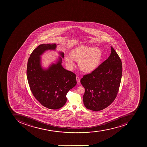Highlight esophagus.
Returning a JSON list of instances; mask_svg holds the SVG:
<instances>
[{"label": "esophagus", "instance_id": "34e87169", "mask_svg": "<svg viewBox=\"0 0 147 147\" xmlns=\"http://www.w3.org/2000/svg\"><path fill=\"white\" fill-rule=\"evenodd\" d=\"M76 80L77 82V84L80 83V77H76Z\"/></svg>", "mask_w": 147, "mask_h": 147}]
</instances>
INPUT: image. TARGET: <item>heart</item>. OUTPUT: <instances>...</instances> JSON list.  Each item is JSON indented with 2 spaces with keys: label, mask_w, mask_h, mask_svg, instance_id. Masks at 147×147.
Listing matches in <instances>:
<instances>
[{
  "label": "heart",
  "mask_w": 147,
  "mask_h": 147,
  "mask_svg": "<svg viewBox=\"0 0 147 147\" xmlns=\"http://www.w3.org/2000/svg\"><path fill=\"white\" fill-rule=\"evenodd\" d=\"M102 60L101 50L97 48L81 45L71 52V56L65 57V61L69 67L75 65V61H79L80 69L86 73H90L98 67Z\"/></svg>",
  "instance_id": "b5f03b06"
}]
</instances>
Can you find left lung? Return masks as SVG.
I'll list each match as a JSON object with an SVG mask.
<instances>
[{
  "instance_id": "1",
  "label": "left lung",
  "mask_w": 147,
  "mask_h": 147,
  "mask_svg": "<svg viewBox=\"0 0 147 147\" xmlns=\"http://www.w3.org/2000/svg\"><path fill=\"white\" fill-rule=\"evenodd\" d=\"M109 58L80 80L85 89L83 102L86 109L93 111L104 109L117 96L122 74V64L119 56L111 46Z\"/></svg>"
}]
</instances>
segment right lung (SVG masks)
Returning a JSON list of instances; mask_svg holds the SVG:
<instances>
[{
	"label": "right lung",
	"mask_w": 147,
	"mask_h": 147,
	"mask_svg": "<svg viewBox=\"0 0 147 147\" xmlns=\"http://www.w3.org/2000/svg\"><path fill=\"white\" fill-rule=\"evenodd\" d=\"M56 48V44L38 45L30 55L27 64V79L32 95L42 105L51 109L63 107L67 102V94L77 84L75 74L63 67L60 57L47 69L42 67L41 55ZM59 54L63 58V52Z\"/></svg>",
	"instance_id": "add662e5"
}]
</instances>
